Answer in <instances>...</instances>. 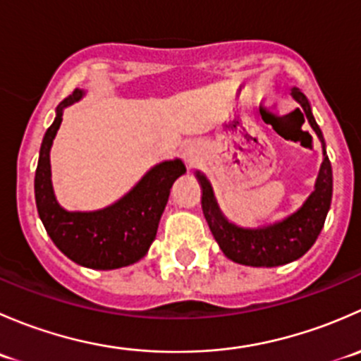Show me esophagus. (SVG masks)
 Segmentation results:
<instances>
[{"instance_id":"1","label":"esophagus","mask_w":361,"mask_h":361,"mask_svg":"<svg viewBox=\"0 0 361 361\" xmlns=\"http://www.w3.org/2000/svg\"><path fill=\"white\" fill-rule=\"evenodd\" d=\"M183 159L190 169H194V167L199 166V154L197 150H195V147H192V145L183 150Z\"/></svg>"}]
</instances>
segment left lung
<instances>
[{
	"mask_svg": "<svg viewBox=\"0 0 361 361\" xmlns=\"http://www.w3.org/2000/svg\"><path fill=\"white\" fill-rule=\"evenodd\" d=\"M293 99L305 113V118L311 123L312 130L322 141L323 162L316 178L314 190L311 192L304 204L292 214L274 224L257 228H245L232 224L221 213L214 197L213 187L206 174L195 171L199 183L202 187V213L216 239L218 246L227 258L241 265L251 267H278L290 264L302 255L307 253L314 245L325 224L326 213L332 202V164L326 155L325 137L312 115L311 103L298 87L292 89Z\"/></svg>",
	"mask_w": 361,
	"mask_h": 361,
	"instance_id": "left-lung-1",
	"label": "left lung"
}]
</instances>
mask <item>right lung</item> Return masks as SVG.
Masks as SVG:
<instances>
[{
	"label": "right lung",
	"instance_id": "add662e5",
	"mask_svg": "<svg viewBox=\"0 0 361 361\" xmlns=\"http://www.w3.org/2000/svg\"><path fill=\"white\" fill-rule=\"evenodd\" d=\"M85 90L76 89L61 101L56 118L39 148L35 176V197L47 234L75 264L99 271L127 267L148 253L157 235L171 187L187 173L180 159L164 160L143 174L126 195L97 211H68L57 202L52 187L50 148L68 106L78 103Z\"/></svg>",
	"mask_w": 361,
	"mask_h": 361
}]
</instances>
